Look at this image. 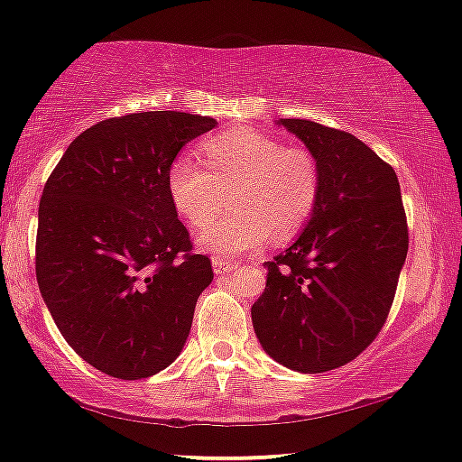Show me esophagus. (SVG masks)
I'll list each match as a JSON object with an SVG mask.
<instances>
[{
	"mask_svg": "<svg viewBox=\"0 0 462 462\" xmlns=\"http://www.w3.org/2000/svg\"><path fill=\"white\" fill-rule=\"evenodd\" d=\"M212 267H214V274H229V272H236L240 263L237 261H229V259H220V257H214L212 259Z\"/></svg>",
	"mask_w": 462,
	"mask_h": 462,
	"instance_id": "obj_1",
	"label": "esophagus"
}]
</instances>
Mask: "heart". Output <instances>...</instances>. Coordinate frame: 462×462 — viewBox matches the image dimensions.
Listing matches in <instances>:
<instances>
[{"mask_svg":"<svg viewBox=\"0 0 462 462\" xmlns=\"http://www.w3.org/2000/svg\"><path fill=\"white\" fill-rule=\"evenodd\" d=\"M208 168L190 153L178 156L167 173L173 208L190 226H205L226 205L233 212L197 237L199 248L236 259L276 237L306 226L321 199V167L306 147H287L278 136L250 128L216 134L203 143Z\"/></svg>","mask_w":462,"mask_h":462,"instance_id":"obj_1","label":"heart"}]
</instances>
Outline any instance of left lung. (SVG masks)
I'll return each instance as SVG.
<instances>
[{"mask_svg":"<svg viewBox=\"0 0 462 462\" xmlns=\"http://www.w3.org/2000/svg\"><path fill=\"white\" fill-rule=\"evenodd\" d=\"M321 167V199L291 246L267 261L250 315L272 360L315 374L345 366L377 338L407 259L394 169L366 143L309 119H276Z\"/></svg>","mask_w":462,"mask_h":462,"instance_id":"8db88e82","label":"left lung"}]
</instances>
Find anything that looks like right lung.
<instances>
[{
	"label": "right lung",
	"instance_id": "right-lung-1",
	"mask_svg": "<svg viewBox=\"0 0 462 462\" xmlns=\"http://www.w3.org/2000/svg\"><path fill=\"white\" fill-rule=\"evenodd\" d=\"M216 124L180 111L105 119L68 145L44 186L40 293L66 343L109 377H152L184 349L214 272L192 254L167 173Z\"/></svg>",
	"mask_w": 462,
	"mask_h": 462
}]
</instances>
